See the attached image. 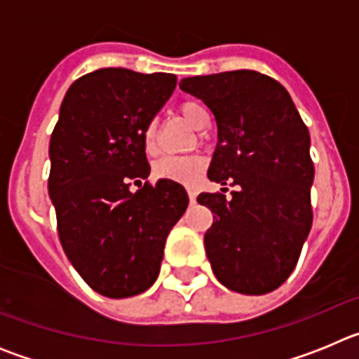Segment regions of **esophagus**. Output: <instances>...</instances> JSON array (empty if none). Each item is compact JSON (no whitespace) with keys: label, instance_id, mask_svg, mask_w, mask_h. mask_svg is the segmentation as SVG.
Instances as JSON below:
<instances>
[{"label":"esophagus","instance_id":"obj_1","mask_svg":"<svg viewBox=\"0 0 359 359\" xmlns=\"http://www.w3.org/2000/svg\"><path fill=\"white\" fill-rule=\"evenodd\" d=\"M187 192H189V199H190V203H196V190L194 189H187Z\"/></svg>","mask_w":359,"mask_h":359}]
</instances>
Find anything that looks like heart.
I'll return each mask as SVG.
<instances>
[{
	"instance_id": "obj_1",
	"label": "heart",
	"mask_w": 359,
	"mask_h": 359,
	"mask_svg": "<svg viewBox=\"0 0 359 359\" xmlns=\"http://www.w3.org/2000/svg\"><path fill=\"white\" fill-rule=\"evenodd\" d=\"M180 115L183 116V120L192 126L196 129L207 128L208 123V111L201 106L196 100H187L180 106ZM144 142L147 151L154 149V142H156V123L151 122L147 126L144 133ZM203 161L201 156H196V154H189V156H177V154H167V156H161L160 160L154 163V172L160 177L165 180H174V182H185L190 183L194 182L196 176L201 172Z\"/></svg>"
}]
</instances>
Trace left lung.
<instances>
[{"instance_id":"8db88e82","label":"left lung","mask_w":359,"mask_h":359,"mask_svg":"<svg viewBox=\"0 0 359 359\" xmlns=\"http://www.w3.org/2000/svg\"><path fill=\"white\" fill-rule=\"evenodd\" d=\"M180 88L207 104L217 123L210 182L237 185L230 199L198 196L214 214L205 233L212 271L237 293L277 290L297 266L313 224L309 131L286 88L259 72L187 77Z\"/></svg>"}]
</instances>
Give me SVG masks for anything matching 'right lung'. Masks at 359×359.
Listing matches in <instances>:
<instances>
[{
	"label": "right lung",
	"mask_w": 359,
	"mask_h": 359,
	"mask_svg": "<svg viewBox=\"0 0 359 359\" xmlns=\"http://www.w3.org/2000/svg\"><path fill=\"white\" fill-rule=\"evenodd\" d=\"M174 88L172 73L102 68L77 79L62 98L48 194L66 257L107 298L154 284L167 236L189 205L170 180L129 190L131 180L149 176L144 133Z\"/></svg>",
	"instance_id": "1"
}]
</instances>
